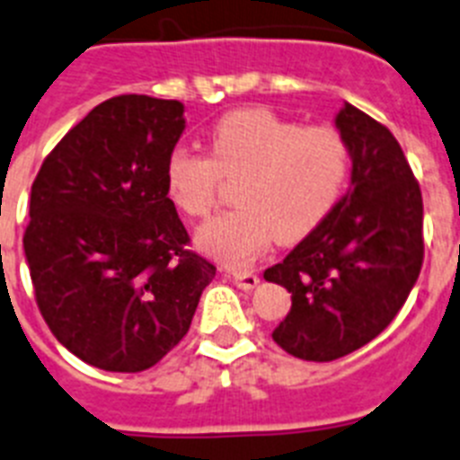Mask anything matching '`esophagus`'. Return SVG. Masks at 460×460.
<instances>
[{
  "label": "esophagus",
  "instance_id": "obj_1",
  "mask_svg": "<svg viewBox=\"0 0 460 460\" xmlns=\"http://www.w3.org/2000/svg\"><path fill=\"white\" fill-rule=\"evenodd\" d=\"M231 279H234L235 287H241V289L250 291L259 285V278L254 273H247V270H234L231 273Z\"/></svg>",
  "mask_w": 460,
  "mask_h": 460
}]
</instances>
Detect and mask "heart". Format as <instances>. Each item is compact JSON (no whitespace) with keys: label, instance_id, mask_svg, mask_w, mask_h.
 I'll list each match as a JSON object with an SVG mask.
<instances>
[{"label":"heart","instance_id":"heart-1","mask_svg":"<svg viewBox=\"0 0 460 460\" xmlns=\"http://www.w3.org/2000/svg\"><path fill=\"white\" fill-rule=\"evenodd\" d=\"M238 208L199 226L197 245L229 266H247L278 238L298 243L331 215L349 178V147L335 127H303L270 109H243L210 129V153L173 147L164 166L171 203L203 217L222 178Z\"/></svg>","mask_w":460,"mask_h":460}]
</instances>
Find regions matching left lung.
Returning <instances> with one entry per match:
<instances>
[{
  "instance_id": "8db88e82",
  "label": "left lung",
  "mask_w": 460,
  "mask_h": 460,
  "mask_svg": "<svg viewBox=\"0 0 460 460\" xmlns=\"http://www.w3.org/2000/svg\"><path fill=\"white\" fill-rule=\"evenodd\" d=\"M335 127L351 155L349 191L263 273L291 294L273 341L305 361H335L377 338L423 263L421 190L394 134L351 103Z\"/></svg>"
}]
</instances>
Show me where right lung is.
Listing matches in <instances>:
<instances>
[{"label": "right lung", "instance_id": "right-lung-1", "mask_svg": "<svg viewBox=\"0 0 460 460\" xmlns=\"http://www.w3.org/2000/svg\"><path fill=\"white\" fill-rule=\"evenodd\" d=\"M182 111L146 94L99 103L31 182L22 245L34 298L55 338L94 368H153L185 338L217 270L190 250L164 185Z\"/></svg>", "mask_w": 460, "mask_h": 460}]
</instances>
